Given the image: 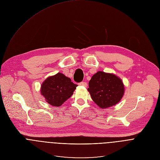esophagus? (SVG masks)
<instances>
[{
    "mask_svg": "<svg viewBox=\"0 0 160 160\" xmlns=\"http://www.w3.org/2000/svg\"><path fill=\"white\" fill-rule=\"evenodd\" d=\"M78 85H79V86H83V87H87V86H88L87 83H86V82H80V83H78Z\"/></svg>",
    "mask_w": 160,
    "mask_h": 160,
    "instance_id": "esophagus-1",
    "label": "esophagus"
}]
</instances>
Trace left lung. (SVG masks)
<instances>
[{
	"mask_svg": "<svg viewBox=\"0 0 160 160\" xmlns=\"http://www.w3.org/2000/svg\"><path fill=\"white\" fill-rule=\"evenodd\" d=\"M122 80L115 74L98 71L89 82L92 100L98 107L106 109L115 105L122 98L124 94Z\"/></svg>",
	"mask_w": 160,
	"mask_h": 160,
	"instance_id": "8db88e82",
	"label": "left lung"
}]
</instances>
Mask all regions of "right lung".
I'll use <instances>...</instances> for the list:
<instances>
[{
    "mask_svg": "<svg viewBox=\"0 0 160 160\" xmlns=\"http://www.w3.org/2000/svg\"><path fill=\"white\" fill-rule=\"evenodd\" d=\"M77 87L64 74L58 72L46 78L41 85L40 92L52 106L59 107L69 98Z\"/></svg>",
    "mask_w": 160,
    "mask_h": 160,
    "instance_id": "right-lung-1",
    "label": "right lung"
}]
</instances>
